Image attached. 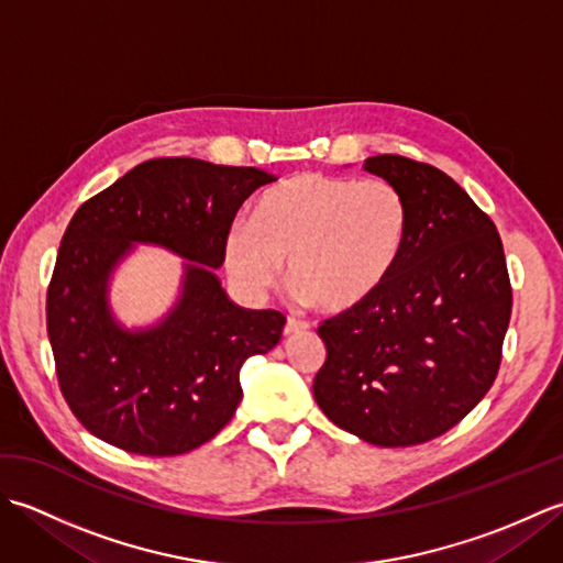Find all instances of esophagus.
Listing matches in <instances>:
<instances>
[{"instance_id": "1", "label": "esophagus", "mask_w": 563, "mask_h": 563, "mask_svg": "<svg viewBox=\"0 0 563 563\" xmlns=\"http://www.w3.org/2000/svg\"><path fill=\"white\" fill-rule=\"evenodd\" d=\"M305 329H309L307 321H302V319H295V317H288V324H285V336H292V333H297V331H305Z\"/></svg>"}]
</instances>
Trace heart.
<instances>
[{
	"label": "heart",
	"instance_id": "1",
	"mask_svg": "<svg viewBox=\"0 0 563 563\" xmlns=\"http://www.w3.org/2000/svg\"><path fill=\"white\" fill-rule=\"evenodd\" d=\"M404 227V202L389 184L302 174L261 200L251 227H234L224 268L239 288L258 295L273 280L275 261L290 258L297 297L341 312L385 280Z\"/></svg>",
	"mask_w": 563,
	"mask_h": 563
}]
</instances>
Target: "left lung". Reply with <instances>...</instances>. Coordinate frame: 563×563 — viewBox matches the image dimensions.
I'll use <instances>...</instances> for the list:
<instances>
[{
  "label": "left lung",
  "mask_w": 563,
  "mask_h": 563,
  "mask_svg": "<svg viewBox=\"0 0 563 563\" xmlns=\"http://www.w3.org/2000/svg\"><path fill=\"white\" fill-rule=\"evenodd\" d=\"M365 172L399 194L404 242L365 300L321 321L314 399L365 442L421 445L457 426L498 375L512 309L504 244L435 166L379 154Z\"/></svg>",
  "instance_id": "8db88e82"
}]
</instances>
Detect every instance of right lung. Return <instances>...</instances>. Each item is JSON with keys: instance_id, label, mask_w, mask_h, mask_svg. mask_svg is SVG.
Here are the masks:
<instances>
[{"instance_id": "obj_1", "label": "right lung", "mask_w": 563, "mask_h": 563, "mask_svg": "<svg viewBox=\"0 0 563 563\" xmlns=\"http://www.w3.org/2000/svg\"><path fill=\"white\" fill-rule=\"evenodd\" d=\"M278 181L254 166L190 157L150 159L75 212L47 288V339L71 413L125 452L172 457L200 448L232 421L251 355L278 345L285 317L227 297L222 266L236 210ZM137 243L187 258L177 302L157 325L128 330L108 288Z\"/></svg>"}]
</instances>
